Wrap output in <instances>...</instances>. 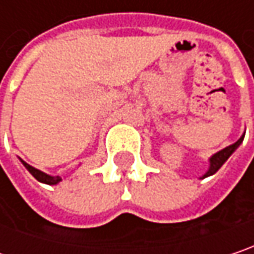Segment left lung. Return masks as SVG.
I'll list each match as a JSON object with an SVG mask.
<instances>
[{
  "label": "left lung",
  "instance_id": "left-lung-1",
  "mask_svg": "<svg viewBox=\"0 0 254 254\" xmlns=\"http://www.w3.org/2000/svg\"><path fill=\"white\" fill-rule=\"evenodd\" d=\"M243 138H245V136H242L236 143H233V144H230V146H227L226 149H223L221 152H218V153H215L211 159H209V169L208 172L204 175V178H207V176H209V175H214V173L217 172L223 165H224V162H226L227 159L231 156V153L240 146V143L243 141Z\"/></svg>",
  "mask_w": 254,
  "mask_h": 254
}]
</instances>
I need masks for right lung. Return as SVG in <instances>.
Returning a JSON list of instances; mask_svg holds the SVG:
<instances>
[{"mask_svg":"<svg viewBox=\"0 0 254 254\" xmlns=\"http://www.w3.org/2000/svg\"><path fill=\"white\" fill-rule=\"evenodd\" d=\"M23 162V160H21ZM23 165L26 166V169H27L28 172L31 173L39 182H43V184H47V185H56L58 182H61L62 181V178L61 176H49V175H46V173L40 172L39 169H36V168H33V166H30L28 163L26 162H23Z\"/></svg>","mask_w":254,"mask_h":254,"instance_id":"add662e5","label":"right lung"}]
</instances>
